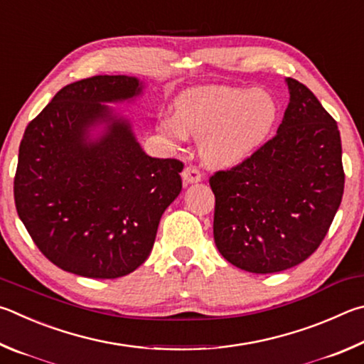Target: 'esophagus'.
Wrapping results in <instances>:
<instances>
[{"label": "esophagus", "mask_w": 364, "mask_h": 364, "mask_svg": "<svg viewBox=\"0 0 364 364\" xmlns=\"http://www.w3.org/2000/svg\"><path fill=\"white\" fill-rule=\"evenodd\" d=\"M182 177H183V181H186V182L195 183V182H200L201 181V172H200L198 168H196V166L188 164L187 168L183 169Z\"/></svg>", "instance_id": "obj_1"}]
</instances>
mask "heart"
<instances>
[{
  "instance_id": "obj_1",
  "label": "heart",
  "mask_w": 364,
  "mask_h": 364,
  "mask_svg": "<svg viewBox=\"0 0 364 364\" xmlns=\"http://www.w3.org/2000/svg\"><path fill=\"white\" fill-rule=\"evenodd\" d=\"M278 118L273 95L254 89L211 86L186 92L176 102V119L163 121V131L183 140H201L206 161L235 166L252 156L269 139Z\"/></svg>"
}]
</instances>
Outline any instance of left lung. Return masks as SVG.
I'll use <instances>...</instances> for the list:
<instances>
[{"label": "left lung", "instance_id": "1", "mask_svg": "<svg viewBox=\"0 0 364 364\" xmlns=\"http://www.w3.org/2000/svg\"><path fill=\"white\" fill-rule=\"evenodd\" d=\"M289 104L275 137L252 156L209 177L214 241L228 262L251 273L299 265L326 237L343 195L336 119L307 86L286 78Z\"/></svg>", "mask_w": 364, "mask_h": 364}]
</instances>
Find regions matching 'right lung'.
Masks as SVG:
<instances>
[{
	"instance_id": "obj_1",
	"label": "right lung",
	"mask_w": 364,
	"mask_h": 364,
	"mask_svg": "<svg viewBox=\"0 0 364 364\" xmlns=\"http://www.w3.org/2000/svg\"><path fill=\"white\" fill-rule=\"evenodd\" d=\"M140 91L139 80L126 75L72 82L23 132L16 209L38 250L62 270L95 279L134 272L181 193L183 163L146 155L129 121L104 105ZM100 122L107 124L105 136L91 141L88 129Z\"/></svg>"
}]
</instances>
